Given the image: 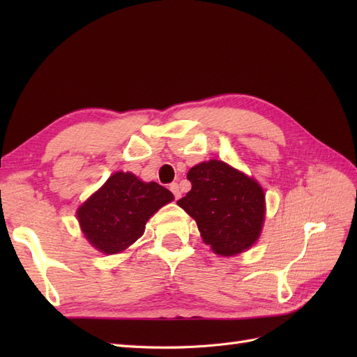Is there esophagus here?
<instances>
[{"mask_svg":"<svg viewBox=\"0 0 357 357\" xmlns=\"http://www.w3.org/2000/svg\"><path fill=\"white\" fill-rule=\"evenodd\" d=\"M169 190H171L172 193H174V198H176V199H178V198L181 197V192H180V188H178L177 183H171V185H169Z\"/></svg>","mask_w":357,"mask_h":357,"instance_id":"esophagus-1","label":"esophagus"}]
</instances>
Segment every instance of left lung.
Wrapping results in <instances>:
<instances>
[{
	"label": "left lung",
	"mask_w": 357,
	"mask_h": 357,
	"mask_svg": "<svg viewBox=\"0 0 357 357\" xmlns=\"http://www.w3.org/2000/svg\"><path fill=\"white\" fill-rule=\"evenodd\" d=\"M192 189L177 201L197 220L204 243L220 256L250 248L262 232L265 195L259 183L222 160L189 169Z\"/></svg>",
	"instance_id": "1"
}]
</instances>
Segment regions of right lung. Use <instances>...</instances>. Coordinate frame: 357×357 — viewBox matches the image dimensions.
Returning a JSON list of instances; mask_svg holds the SVG:
<instances>
[{"mask_svg": "<svg viewBox=\"0 0 357 357\" xmlns=\"http://www.w3.org/2000/svg\"><path fill=\"white\" fill-rule=\"evenodd\" d=\"M174 195L158 185L144 183L131 172H114L101 189L77 210L80 228L96 250L121 253L144 234L146 223Z\"/></svg>", "mask_w": 357, "mask_h": 357, "instance_id": "right-lung-1", "label": "right lung"}]
</instances>
